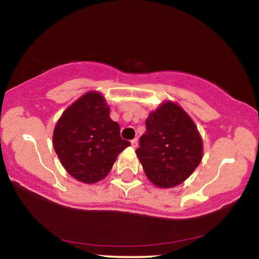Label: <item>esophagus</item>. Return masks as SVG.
I'll return each mask as SVG.
<instances>
[{
    "mask_svg": "<svg viewBox=\"0 0 259 259\" xmlns=\"http://www.w3.org/2000/svg\"><path fill=\"white\" fill-rule=\"evenodd\" d=\"M138 145H139V142H138V139H134V140H132V146H133L134 148H136V147H138Z\"/></svg>",
    "mask_w": 259,
    "mask_h": 259,
    "instance_id": "obj_1",
    "label": "esophagus"
}]
</instances>
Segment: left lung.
Segmentation results:
<instances>
[{"label": "left lung", "instance_id": "obj_1", "mask_svg": "<svg viewBox=\"0 0 259 259\" xmlns=\"http://www.w3.org/2000/svg\"><path fill=\"white\" fill-rule=\"evenodd\" d=\"M136 154L151 183L168 189L185 181L198 167L202 139L187 113L168 101L148 115Z\"/></svg>", "mask_w": 259, "mask_h": 259}]
</instances>
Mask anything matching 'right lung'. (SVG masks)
<instances>
[{"label":"right lung","mask_w":259,"mask_h":259,"mask_svg":"<svg viewBox=\"0 0 259 259\" xmlns=\"http://www.w3.org/2000/svg\"><path fill=\"white\" fill-rule=\"evenodd\" d=\"M130 142L120 138V127L109 118V107L99 92H88L68 107L53 132V147L62 165L85 184L102 180L118 154Z\"/></svg>","instance_id":"1"}]
</instances>
